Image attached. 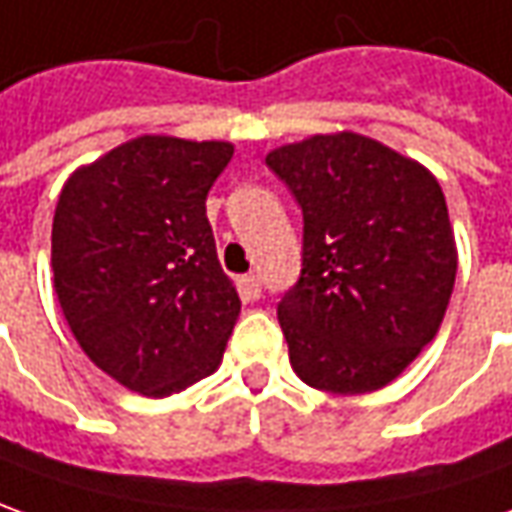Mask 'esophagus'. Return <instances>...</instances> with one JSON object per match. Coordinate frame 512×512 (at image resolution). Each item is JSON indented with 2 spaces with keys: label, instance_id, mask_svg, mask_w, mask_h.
Instances as JSON below:
<instances>
[{
  "label": "esophagus",
  "instance_id": "34e87169",
  "mask_svg": "<svg viewBox=\"0 0 512 512\" xmlns=\"http://www.w3.org/2000/svg\"><path fill=\"white\" fill-rule=\"evenodd\" d=\"M241 294L243 300H257V297H260V277H257V274H243Z\"/></svg>",
  "mask_w": 512,
  "mask_h": 512
}]
</instances>
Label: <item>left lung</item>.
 <instances>
[{
    "mask_svg": "<svg viewBox=\"0 0 512 512\" xmlns=\"http://www.w3.org/2000/svg\"><path fill=\"white\" fill-rule=\"evenodd\" d=\"M269 165L302 207V271L277 319L308 387H387L437 336L457 277L440 182L378 139L336 131L280 145Z\"/></svg>",
    "mask_w": 512,
    "mask_h": 512,
    "instance_id": "8db88e82",
    "label": "left lung"
}]
</instances>
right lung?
<instances>
[{"label": "right lung", "mask_w": 512, "mask_h": 512, "mask_svg": "<svg viewBox=\"0 0 512 512\" xmlns=\"http://www.w3.org/2000/svg\"><path fill=\"white\" fill-rule=\"evenodd\" d=\"M229 142L145 134L66 179L52 285L81 350L125 389L165 398L221 364L238 291L215 252L207 193Z\"/></svg>", "instance_id": "add662e5"}]
</instances>
